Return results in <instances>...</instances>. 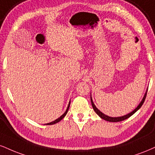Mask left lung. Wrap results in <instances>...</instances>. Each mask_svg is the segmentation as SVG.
Returning a JSON list of instances; mask_svg holds the SVG:
<instances>
[{
  "label": "left lung",
  "mask_w": 155,
  "mask_h": 155,
  "mask_svg": "<svg viewBox=\"0 0 155 155\" xmlns=\"http://www.w3.org/2000/svg\"><path fill=\"white\" fill-rule=\"evenodd\" d=\"M147 93V92H146V94H144V97H143L142 101H141V102H140V104H139V105H138V107H137V108H136V109L134 110V111H132L131 113H128V114H127V115H124V116L118 117V118H112V117H109V116H107V115L103 114V113H102L101 111L99 110L96 107V106L94 105V104L93 103V101H92V97H91V102H92V105L93 109H94V110L95 111V113L99 115V116L100 117V118H102V119H104V120H107V121H109V122H119V121L124 120H126V119H127V118H129V117H131L132 115H134V113H135L136 112H137V111L138 110H139V108H140V107H141V106H142L143 103V102H144L145 99H146Z\"/></svg>",
  "instance_id": "left-lung-1"
}]
</instances>
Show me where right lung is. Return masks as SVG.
<instances>
[{
  "label": "right lung",
  "mask_w": 155,
  "mask_h": 155,
  "mask_svg": "<svg viewBox=\"0 0 155 155\" xmlns=\"http://www.w3.org/2000/svg\"><path fill=\"white\" fill-rule=\"evenodd\" d=\"M70 102H69V104H68V107H67V109H66V112H65L64 113H63V114L61 115V117H60V118H58V119H56V120H54V121H53V122H51V123H49V124H47V125H53V124H56V123H58V122H59L60 120H62V119L64 118L65 116H66V113H68V108H69V106H70Z\"/></svg>",
  "instance_id": "1"
}]
</instances>
